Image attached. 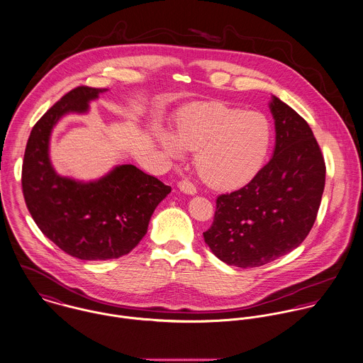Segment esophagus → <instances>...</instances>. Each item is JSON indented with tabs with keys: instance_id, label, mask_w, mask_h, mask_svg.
<instances>
[{
	"instance_id": "esophagus-1",
	"label": "esophagus",
	"mask_w": 363,
	"mask_h": 363,
	"mask_svg": "<svg viewBox=\"0 0 363 363\" xmlns=\"http://www.w3.org/2000/svg\"><path fill=\"white\" fill-rule=\"evenodd\" d=\"M178 188H179V191L181 192H184V194H186V195H196V186L192 184V182H189V181H186V179H184V181H179L178 182Z\"/></svg>"
}]
</instances>
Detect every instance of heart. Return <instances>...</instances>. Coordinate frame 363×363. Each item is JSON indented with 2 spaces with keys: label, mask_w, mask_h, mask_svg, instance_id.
Here are the masks:
<instances>
[{
  "label": "heart",
  "mask_w": 363,
  "mask_h": 363,
  "mask_svg": "<svg viewBox=\"0 0 363 363\" xmlns=\"http://www.w3.org/2000/svg\"><path fill=\"white\" fill-rule=\"evenodd\" d=\"M273 128L257 111H243L223 103L189 107L177 123L175 135L160 132L165 152L181 157L198 150L195 164L201 178L218 189H237L263 168L270 152Z\"/></svg>",
  "instance_id": "b5f03b06"
}]
</instances>
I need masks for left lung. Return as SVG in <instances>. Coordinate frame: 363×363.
I'll use <instances>...</instances> for the list:
<instances>
[{
    "instance_id": "obj_1",
    "label": "left lung",
    "mask_w": 363,
    "mask_h": 363,
    "mask_svg": "<svg viewBox=\"0 0 363 363\" xmlns=\"http://www.w3.org/2000/svg\"><path fill=\"white\" fill-rule=\"evenodd\" d=\"M273 157L241 189L220 195L204 242L224 263L259 267L298 247L322 201L325 164L308 122L273 96Z\"/></svg>"
}]
</instances>
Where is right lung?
Here are the masks:
<instances>
[{
  "mask_svg": "<svg viewBox=\"0 0 363 363\" xmlns=\"http://www.w3.org/2000/svg\"><path fill=\"white\" fill-rule=\"evenodd\" d=\"M104 91L79 86L57 101L33 126L22 165V191L35 223L50 241L81 260L128 255L171 192V186L132 164L90 182L55 172L48 156L52 128L65 114L87 113L89 103Z\"/></svg>",
  "mask_w": 363,
  "mask_h": 363,
  "instance_id": "add662e5",
  "label": "right lung"
}]
</instances>
